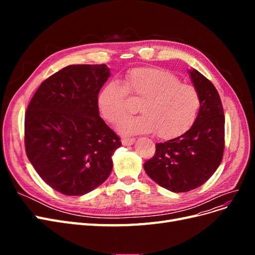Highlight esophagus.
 <instances>
[{"label":"esophagus","instance_id":"obj_1","mask_svg":"<svg viewBox=\"0 0 255 255\" xmlns=\"http://www.w3.org/2000/svg\"><path fill=\"white\" fill-rule=\"evenodd\" d=\"M135 142V138H123L122 144L123 145H130Z\"/></svg>","mask_w":255,"mask_h":255}]
</instances>
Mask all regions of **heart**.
<instances>
[{"label":"heart","instance_id":"b5f03b06","mask_svg":"<svg viewBox=\"0 0 255 255\" xmlns=\"http://www.w3.org/2000/svg\"><path fill=\"white\" fill-rule=\"evenodd\" d=\"M128 94L141 101L143 115L123 121V134L155 132L161 139H171L194 125L200 109L199 94L191 85L164 69L140 67L128 72L125 84L113 80L99 92V112L107 122L118 123L132 112Z\"/></svg>","mask_w":255,"mask_h":255}]
</instances>
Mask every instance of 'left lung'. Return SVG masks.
<instances>
[{"mask_svg": "<svg viewBox=\"0 0 255 255\" xmlns=\"http://www.w3.org/2000/svg\"><path fill=\"white\" fill-rule=\"evenodd\" d=\"M200 97V109L183 135L156 143L143 168L151 179L172 192L201 186L219 167L225 150V114L217 89L196 69L188 70Z\"/></svg>", "mask_w": 255, "mask_h": 255, "instance_id": "left-lung-1", "label": "left lung"}]
</instances>
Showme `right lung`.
<instances>
[{"label":"right lung","instance_id":"obj_1","mask_svg":"<svg viewBox=\"0 0 255 255\" xmlns=\"http://www.w3.org/2000/svg\"><path fill=\"white\" fill-rule=\"evenodd\" d=\"M106 65H70L43 81L25 113L26 155L50 187L83 196L103 184L120 138L100 117Z\"/></svg>","mask_w":255,"mask_h":255}]
</instances>
